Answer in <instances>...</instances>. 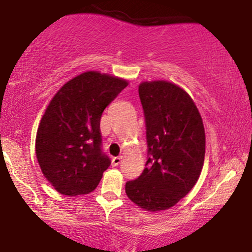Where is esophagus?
<instances>
[{
    "label": "esophagus",
    "mask_w": 252,
    "mask_h": 252,
    "mask_svg": "<svg viewBox=\"0 0 252 252\" xmlns=\"http://www.w3.org/2000/svg\"><path fill=\"white\" fill-rule=\"evenodd\" d=\"M123 157L122 156H118V157H113L112 158V166H118L120 164V161H122Z\"/></svg>",
    "instance_id": "1"
}]
</instances>
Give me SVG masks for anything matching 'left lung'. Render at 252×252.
Here are the masks:
<instances>
[{
  "mask_svg": "<svg viewBox=\"0 0 252 252\" xmlns=\"http://www.w3.org/2000/svg\"><path fill=\"white\" fill-rule=\"evenodd\" d=\"M139 95L146 117L148 158L126 195L144 211L174 206L197 182L205 156L203 119L190 95L166 80L142 81Z\"/></svg>",
  "mask_w": 252,
  "mask_h": 252,
  "instance_id": "8db88e82",
  "label": "left lung"
}]
</instances>
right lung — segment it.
I'll return each mask as SVG.
<instances>
[{
	"mask_svg": "<svg viewBox=\"0 0 252 252\" xmlns=\"http://www.w3.org/2000/svg\"><path fill=\"white\" fill-rule=\"evenodd\" d=\"M128 86L126 79L98 71L72 78L50 99L35 137L44 178L62 195L95 190L111 161L101 151L102 113Z\"/></svg>",
	"mask_w": 252,
	"mask_h": 252,
	"instance_id": "right-lung-1",
	"label": "right lung"
}]
</instances>
